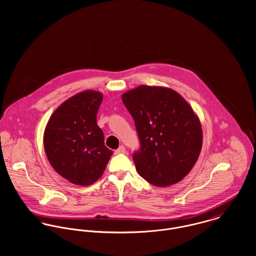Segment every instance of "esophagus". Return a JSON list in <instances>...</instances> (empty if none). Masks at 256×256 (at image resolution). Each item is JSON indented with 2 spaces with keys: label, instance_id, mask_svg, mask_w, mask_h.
<instances>
[{
  "label": "esophagus",
  "instance_id": "obj_1",
  "mask_svg": "<svg viewBox=\"0 0 256 256\" xmlns=\"http://www.w3.org/2000/svg\"><path fill=\"white\" fill-rule=\"evenodd\" d=\"M126 152V148H125V146H119L116 150H115V154H125Z\"/></svg>",
  "mask_w": 256,
  "mask_h": 256
}]
</instances>
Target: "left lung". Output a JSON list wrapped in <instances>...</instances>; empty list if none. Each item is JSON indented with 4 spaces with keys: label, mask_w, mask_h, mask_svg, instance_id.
<instances>
[{
    "label": "left lung",
    "mask_w": 256,
    "mask_h": 256,
    "mask_svg": "<svg viewBox=\"0 0 256 256\" xmlns=\"http://www.w3.org/2000/svg\"><path fill=\"white\" fill-rule=\"evenodd\" d=\"M122 102L140 141L133 152L137 172L154 186L180 182L202 148L201 124L189 104L170 88L148 86L125 92Z\"/></svg>",
    "instance_id": "1"
}]
</instances>
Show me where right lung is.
<instances>
[{"instance_id":"obj_1","label":"right lung","mask_w":256,"mask_h":256,"mask_svg":"<svg viewBox=\"0 0 256 256\" xmlns=\"http://www.w3.org/2000/svg\"><path fill=\"white\" fill-rule=\"evenodd\" d=\"M102 102L98 92H80L55 110L45 128L48 160L61 176L76 185L96 182L112 154L96 123Z\"/></svg>"}]
</instances>
